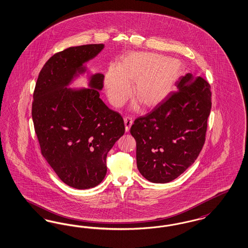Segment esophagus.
I'll return each mask as SVG.
<instances>
[{
    "instance_id": "esophagus-1",
    "label": "esophagus",
    "mask_w": 248,
    "mask_h": 248,
    "mask_svg": "<svg viewBox=\"0 0 248 248\" xmlns=\"http://www.w3.org/2000/svg\"><path fill=\"white\" fill-rule=\"evenodd\" d=\"M133 124V119L131 117H125L124 118V126H125V132H129L130 127Z\"/></svg>"
}]
</instances>
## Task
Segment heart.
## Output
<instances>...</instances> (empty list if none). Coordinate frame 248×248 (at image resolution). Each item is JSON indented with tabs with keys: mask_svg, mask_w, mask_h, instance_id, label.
Returning a JSON list of instances; mask_svg holds the SVG:
<instances>
[{
	"mask_svg": "<svg viewBox=\"0 0 248 248\" xmlns=\"http://www.w3.org/2000/svg\"><path fill=\"white\" fill-rule=\"evenodd\" d=\"M179 60L153 52H131L120 64L111 66L104 84L110 103L120 107L128 99L130 85L133 95L146 108H155L167 99L182 74ZM139 103L134 105L137 109Z\"/></svg>",
	"mask_w": 248,
	"mask_h": 248,
	"instance_id": "1",
	"label": "heart"
}]
</instances>
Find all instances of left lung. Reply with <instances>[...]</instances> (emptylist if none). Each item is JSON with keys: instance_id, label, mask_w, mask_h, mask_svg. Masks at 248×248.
Wrapping results in <instances>:
<instances>
[{"instance_id": "left-lung-1", "label": "left lung", "mask_w": 248, "mask_h": 248, "mask_svg": "<svg viewBox=\"0 0 248 248\" xmlns=\"http://www.w3.org/2000/svg\"><path fill=\"white\" fill-rule=\"evenodd\" d=\"M175 86L177 91L135 120L130 129L137 141L139 172L152 183L177 178L195 162L205 143L211 109L209 84L188 73Z\"/></svg>"}]
</instances>
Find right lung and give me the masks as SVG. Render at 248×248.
<instances>
[{"mask_svg": "<svg viewBox=\"0 0 248 248\" xmlns=\"http://www.w3.org/2000/svg\"><path fill=\"white\" fill-rule=\"evenodd\" d=\"M103 48L89 44L55 53L40 71L33 94L32 119L41 154L74 188H92L102 182L107 154L124 134L122 116L99 98L102 74L89 76V89L68 88Z\"/></svg>", "mask_w": 248, "mask_h": 248, "instance_id": "add662e5", "label": "right lung"}]
</instances>
